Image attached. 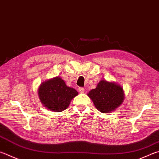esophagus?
<instances>
[{"mask_svg":"<svg viewBox=\"0 0 159 159\" xmlns=\"http://www.w3.org/2000/svg\"><path fill=\"white\" fill-rule=\"evenodd\" d=\"M79 91L80 92V93H84V92H85V89L83 88L80 87V88H79Z\"/></svg>","mask_w":159,"mask_h":159,"instance_id":"34e87169","label":"esophagus"}]
</instances>
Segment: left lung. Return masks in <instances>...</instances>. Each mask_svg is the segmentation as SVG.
<instances>
[{"instance_id":"obj_1","label":"left lung","mask_w":159,"mask_h":159,"mask_svg":"<svg viewBox=\"0 0 159 159\" xmlns=\"http://www.w3.org/2000/svg\"><path fill=\"white\" fill-rule=\"evenodd\" d=\"M88 95L97 109L106 113L115 111L125 99L122 88L116 83L106 80H101L97 88L89 91Z\"/></svg>"}]
</instances>
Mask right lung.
Returning <instances> with one entry per match:
<instances>
[{
	"instance_id": "1",
	"label": "right lung",
	"mask_w": 159,
	"mask_h": 159,
	"mask_svg": "<svg viewBox=\"0 0 159 159\" xmlns=\"http://www.w3.org/2000/svg\"><path fill=\"white\" fill-rule=\"evenodd\" d=\"M78 94L76 89L68 87L58 76L43 82L38 89V95L42 104L54 112H62L67 109L71 99Z\"/></svg>"
}]
</instances>
